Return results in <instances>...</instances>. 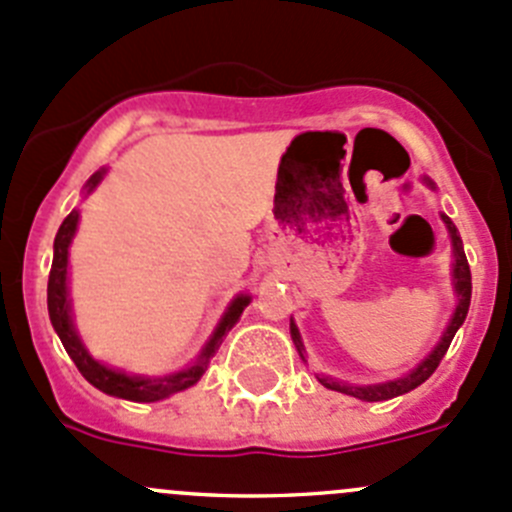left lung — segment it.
<instances>
[{"mask_svg":"<svg viewBox=\"0 0 512 512\" xmlns=\"http://www.w3.org/2000/svg\"><path fill=\"white\" fill-rule=\"evenodd\" d=\"M426 184L430 186V189H433V181L426 179ZM443 221H445V226H448L450 244H453V256H455V263H453V288H455V296H458V306H455L453 316H450V321H448V328H445L443 336H440L438 346H435L433 351H430L428 356L423 358V361L418 363V366L413 368L411 373H408V376L396 378V381L376 383V386H351V383L333 381V378H328V376H318L321 386L331 388V391H338V393H346V396L358 398V401L373 403V401H388V398L403 396V393L413 391V388H418V386H421V383H426L428 378L433 376V371H435V368H438V363L443 361L445 351H448L450 341H453L455 331H458V328L463 326L465 316H468L470 291H473V283H470V266H468V258H465L463 241H460L458 229H455V224L445 214H443ZM291 338H293V343H296L298 353H301V358H303L301 333H298L296 323H293V321H291Z\"/></svg>","mask_w":512,"mask_h":512,"instance_id":"1","label":"left lung"}]
</instances>
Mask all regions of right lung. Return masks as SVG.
Masks as SVG:
<instances>
[{
	"label": "right lung",
	"instance_id": "obj_1",
	"mask_svg": "<svg viewBox=\"0 0 512 512\" xmlns=\"http://www.w3.org/2000/svg\"><path fill=\"white\" fill-rule=\"evenodd\" d=\"M104 174L106 169H99L89 181H86V194H91V191L99 186V181L104 179ZM77 224H79V211L74 209L72 214L62 221V226H59L57 231V239H54L52 271H49V283H47V306H49V318H52L54 331H57V336L62 338V346L67 348L69 358L77 363L79 373H82L91 386L99 388L101 393H106V396H116L134 403H154L194 386V383L204 376L206 366H209V358L214 356L216 348L221 346L226 333L234 328V323L239 321L244 308L251 303V296H236L234 301H231L229 311L224 313L221 323L216 326L214 336L209 338V343H206L204 351H201V356L196 358V363L191 368H186V371H179V373H171V376H164V378L126 376L124 371H114V368L94 361V358L89 356V351L84 348L77 328H74L67 273H69V244H72L74 234H77Z\"/></svg>",
	"mask_w": 512,
	"mask_h": 512
}]
</instances>
